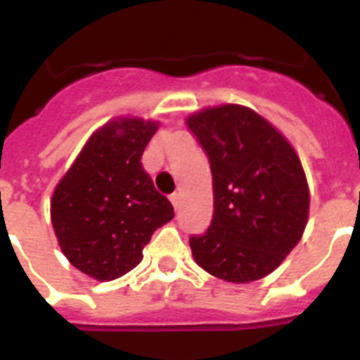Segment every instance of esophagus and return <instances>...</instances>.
I'll return each mask as SVG.
<instances>
[{
  "label": "esophagus",
  "instance_id": "34e87169",
  "mask_svg": "<svg viewBox=\"0 0 360 360\" xmlns=\"http://www.w3.org/2000/svg\"><path fill=\"white\" fill-rule=\"evenodd\" d=\"M169 200H171V203H173V207L176 209H180V203H182V196H180V193H173V195H169Z\"/></svg>",
  "mask_w": 360,
  "mask_h": 360
}]
</instances>
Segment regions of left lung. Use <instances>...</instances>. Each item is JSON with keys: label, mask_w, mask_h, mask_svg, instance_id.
I'll use <instances>...</instances> for the list:
<instances>
[{"label": "left lung", "mask_w": 360, "mask_h": 360, "mask_svg": "<svg viewBox=\"0 0 360 360\" xmlns=\"http://www.w3.org/2000/svg\"><path fill=\"white\" fill-rule=\"evenodd\" d=\"M186 122L211 162L214 198L211 227L189 240L195 262L229 283L265 278L307 227L310 191L297 153L240 104L203 108Z\"/></svg>", "instance_id": "obj_1"}]
</instances>
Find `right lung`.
<instances>
[{
	"label": "right lung",
	"mask_w": 360,
	"mask_h": 360,
	"mask_svg": "<svg viewBox=\"0 0 360 360\" xmlns=\"http://www.w3.org/2000/svg\"><path fill=\"white\" fill-rule=\"evenodd\" d=\"M157 120L119 117L91 133L53 189L50 218L70 263L111 281L142 262L153 232L171 221L173 205L142 167Z\"/></svg>",
	"instance_id": "add662e5"
}]
</instances>
